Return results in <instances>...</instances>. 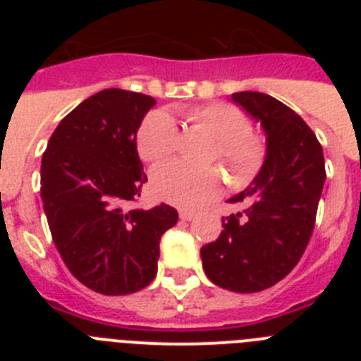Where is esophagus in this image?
Returning <instances> with one entry per match:
<instances>
[{
    "instance_id": "1",
    "label": "esophagus",
    "mask_w": 361,
    "mask_h": 361,
    "mask_svg": "<svg viewBox=\"0 0 361 361\" xmlns=\"http://www.w3.org/2000/svg\"><path fill=\"white\" fill-rule=\"evenodd\" d=\"M178 216H180L183 220H191V219H195V213L188 212V209H180V212H178Z\"/></svg>"
}]
</instances>
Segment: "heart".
Wrapping results in <instances>:
<instances>
[{"instance_id":"heart-1","label":"heart","mask_w":361,"mask_h":361,"mask_svg":"<svg viewBox=\"0 0 361 361\" xmlns=\"http://www.w3.org/2000/svg\"><path fill=\"white\" fill-rule=\"evenodd\" d=\"M186 119L216 139L212 157L220 159L235 173L238 184L255 177L264 159L266 145L251 132L253 124L240 108L228 103H209L186 114ZM180 145V132L173 117L166 111H152L137 132V152L148 164L171 159ZM222 190V175L216 168H193L171 162L152 173V191L159 200L180 208H199Z\"/></svg>"}]
</instances>
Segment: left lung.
Instances as JSON below:
<instances>
[{
    "instance_id": "obj_1",
    "label": "left lung",
    "mask_w": 361,
    "mask_h": 361,
    "mask_svg": "<svg viewBox=\"0 0 361 361\" xmlns=\"http://www.w3.org/2000/svg\"><path fill=\"white\" fill-rule=\"evenodd\" d=\"M231 99L262 124V170L229 202L244 212L222 219L220 237L202 245L204 273L219 288L258 293L288 276L314 229L325 183L322 145L304 119L279 99L237 92Z\"/></svg>"
}]
</instances>
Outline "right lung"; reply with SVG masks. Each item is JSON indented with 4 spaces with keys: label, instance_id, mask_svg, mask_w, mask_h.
Wrapping results in <instances>:
<instances>
[{
    "label": "right lung",
    "instance_id": "right-lung-1",
    "mask_svg": "<svg viewBox=\"0 0 361 361\" xmlns=\"http://www.w3.org/2000/svg\"><path fill=\"white\" fill-rule=\"evenodd\" d=\"M155 99L108 88L57 124L41 161V199L68 271L101 295H130L157 275L162 233L177 209L128 208L148 180L137 130Z\"/></svg>",
    "mask_w": 361,
    "mask_h": 361
}]
</instances>
